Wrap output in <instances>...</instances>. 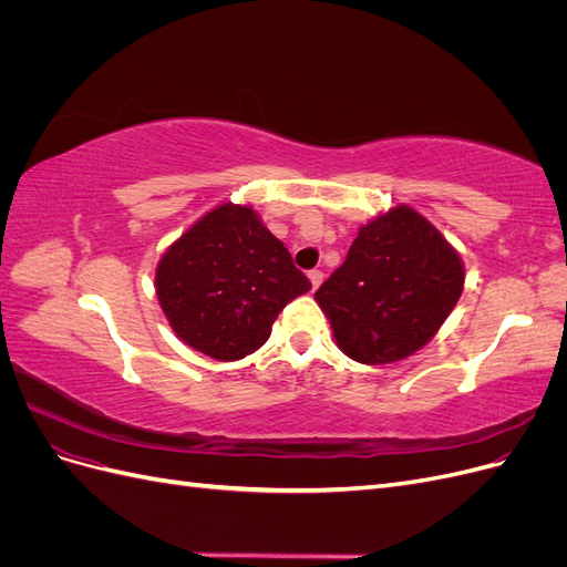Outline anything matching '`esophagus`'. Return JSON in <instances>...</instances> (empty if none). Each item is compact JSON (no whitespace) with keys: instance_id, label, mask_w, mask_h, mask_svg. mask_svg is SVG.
Returning <instances> with one entry per match:
<instances>
[{"instance_id":"esophagus-1","label":"esophagus","mask_w":567,"mask_h":567,"mask_svg":"<svg viewBox=\"0 0 567 567\" xmlns=\"http://www.w3.org/2000/svg\"><path fill=\"white\" fill-rule=\"evenodd\" d=\"M307 277H310V284H312V288H319V286H321V281H323V274H321L319 269H312L310 274H307Z\"/></svg>"}]
</instances>
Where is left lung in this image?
I'll return each mask as SVG.
<instances>
[{"label": "left lung", "mask_w": 567, "mask_h": 567, "mask_svg": "<svg viewBox=\"0 0 567 567\" xmlns=\"http://www.w3.org/2000/svg\"><path fill=\"white\" fill-rule=\"evenodd\" d=\"M466 267L411 205L359 227L346 262L315 293L336 346L367 367L394 364L435 338L456 307Z\"/></svg>", "instance_id": "left-lung-1"}]
</instances>
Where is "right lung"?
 Returning a JSON list of instances; mask_svg holds the SVG:
<instances>
[{"instance_id":"add662e5","label":"right lung","mask_w":567,"mask_h":567,"mask_svg":"<svg viewBox=\"0 0 567 567\" xmlns=\"http://www.w3.org/2000/svg\"><path fill=\"white\" fill-rule=\"evenodd\" d=\"M312 288L252 205L219 203L167 246L156 296L177 338L217 362L265 346L284 307Z\"/></svg>"}]
</instances>
